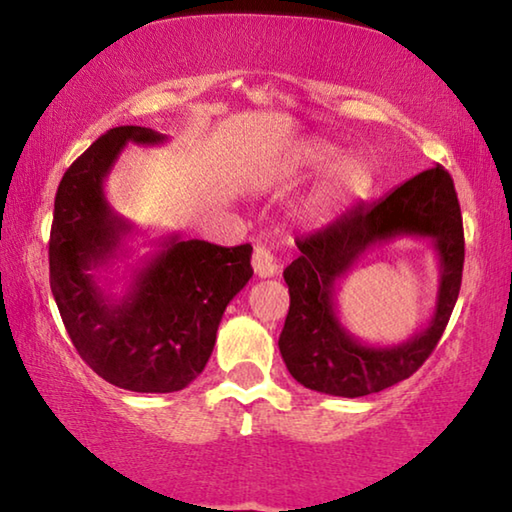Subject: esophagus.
I'll return each mask as SVG.
<instances>
[{
  "label": "esophagus",
  "mask_w": 512,
  "mask_h": 512,
  "mask_svg": "<svg viewBox=\"0 0 512 512\" xmlns=\"http://www.w3.org/2000/svg\"><path fill=\"white\" fill-rule=\"evenodd\" d=\"M253 268L257 277H273L277 273V268H280V264H277V259L266 246H257L253 253Z\"/></svg>",
  "instance_id": "esophagus-1"
}]
</instances>
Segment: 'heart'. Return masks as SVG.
<instances>
[{"instance_id": "1", "label": "heart", "mask_w": 512, "mask_h": 512, "mask_svg": "<svg viewBox=\"0 0 512 512\" xmlns=\"http://www.w3.org/2000/svg\"><path fill=\"white\" fill-rule=\"evenodd\" d=\"M336 146L332 144H311L305 149V160L309 164H329L336 160ZM372 183V173L368 162L359 158V155H348L343 158L334 169V194L339 198H357L361 194L368 192V187Z\"/></svg>"}]
</instances>
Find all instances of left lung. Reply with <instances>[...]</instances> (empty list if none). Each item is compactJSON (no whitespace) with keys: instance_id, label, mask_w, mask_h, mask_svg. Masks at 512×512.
<instances>
[{"instance_id":"8db88e82","label":"left lung","mask_w":512,"mask_h":512,"mask_svg":"<svg viewBox=\"0 0 512 512\" xmlns=\"http://www.w3.org/2000/svg\"><path fill=\"white\" fill-rule=\"evenodd\" d=\"M397 236L429 238L441 262L437 309L409 342L368 346L335 314V284L365 252ZM300 257L284 268L291 305L280 352L291 377L311 391L336 397L379 393L409 379L436 348L461 291L465 239L454 180L436 164L372 205H354L314 235L296 239Z\"/></svg>"}]
</instances>
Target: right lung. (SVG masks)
I'll return each instance as SVG.
<instances>
[{
	"instance_id": "obj_1",
	"label": "right lung",
	"mask_w": 512,
	"mask_h": 512,
	"mask_svg": "<svg viewBox=\"0 0 512 512\" xmlns=\"http://www.w3.org/2000/svg\"><path fill=\"white\" fill-rule=\"evenodd\" d=\"M144 126L101 135L60 180L49 237V282L81 359L112 386L173 393L201 375L230 300L253 277V246L225 248L171 235L137 266L124 296L101 287L92 268L108 266L133 223L106 198V178L121 149L162 144Z\"/></svg>"
}]
</instances>
